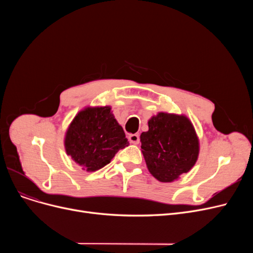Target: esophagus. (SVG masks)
Returning <instances> with one entry per match:
<instances>
[{"mask_svg":"<svg viewBox=\"0 0 253 253\" xmlns=\"http://www.w3.org/2000/svg\"><path fill=\"white\" fill-rule=\"evenodd\" d=\"M128 138L131 143H134V144L139 143V135L138 134H130Z\"/></svg>","mask_w":253,"mask_h":253,"instance_id":"obj_1","label":"esophagus"}]
</instances>
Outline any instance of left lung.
<instances>
[{
    "instance_id": "left-lung-1",
    "label": "left lung",
    "mask_w": 253,
    "mask_h": 253,
    "mask_svg": "<svg viewBox=\"0 0 253 253\" xmlns=\"http://www.w3.org/2000/svg\"><path fill=\"white\" fill-rule=\"evenodd\" d=\"M141 152L151 174L171 182L187 173L199 155V139L185 116L159 113L149 120V130L140 135Z\"/></svg>"
}]
</instances>
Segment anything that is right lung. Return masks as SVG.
<instances>
[{"label": "right lung", "instance_id": "add662e5", "mask_svg": "<svg viewBox=\"0 0 253 253\" xmlns=\"http://www.w3.org/2000/svg\"><path fill=\"white\" fill-rule=\"evenodd\" d=\"M129 144L125 132L111 112V106L86 108L74 118L65 133L66 154L92 172L108 165Z\"/></svg>", "mask_w": 253, "mask_h": 253}]
</instances>
